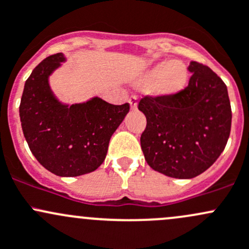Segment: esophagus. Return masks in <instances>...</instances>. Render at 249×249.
Listing matches in <instances>:
<instances>
[{
	"label": "esophagus",
	"mask_w": 249,
	"mask_h": 249,
	"mask_svg": "<svg viewBox=\"0 0 249 249\" xmlns=\"http://www.w3.org/2000/svg\"><path fill=\"white\" fill-rule=\"evenodd\" d=\"M129 104H130V107H132V109H137V106H138V98H137V96H132L129 98Z\"/></svg>",
	"instance_id": "1"
}]
</instances>
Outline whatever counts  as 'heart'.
<instances>
[{"mask_svg": "<svg viewBox=\"0 0 249 249\" xmlns=\"http://www.w3.org/2000/svg\"><path fill=\"white\" fill-rule=\"evenodd\" d=\"M188 80L186 66L180 61L160 62L143 74L142 84L152 85V92L157 96L170 97L184 89Z\"/></svg>", "mask_w": 249, "mask_h": 249, "instance_id": "heart-1", "label": "heart"}]
</instances>
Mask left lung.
Wrapping results in <instances>:
<instances>
[{
  "label": "left lung",
  "mask_w": 249,
  "mask_h": 249,
  "mask_svg": "<svg viewBox=\"0 0 249 249\" xmlns=\"http://www.w3.org/2000/svg\"><path fill=\"white\" fill-rule=\"evenodd\" d=\"M188 86L170 97L145 96L140 138L145 160L169 178H193L210 168L224 150L231 128L227 85L207 66L192 61Z\"/></svg>",
  "instance_id": "8db88e82"
}]
</instances>
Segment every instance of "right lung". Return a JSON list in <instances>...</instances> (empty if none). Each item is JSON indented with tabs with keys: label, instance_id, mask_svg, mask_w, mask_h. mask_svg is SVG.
Returning <instances> with one entry per match:
<instances>
[{
	"label": "right lung",
	"instance_id": "add662e5",
	"mask_svg": "<svg viewBox=\"0 0 249 249\" xmlns=\"http://www.w3.org/2000/svg\"><path fill=\"white\" fill-rule=\"evenodd\" d=\"M65 61L58 53L33 69L19 112L25 139L38 162L55 175L73 178L92 173L104 162L110 138L129 104L114 106L99 97L71 106L61 103L51 91L49 76Z\"/></svg>",
	"mask_w": 249,
	"mask_h": 249
}]
</instances>
